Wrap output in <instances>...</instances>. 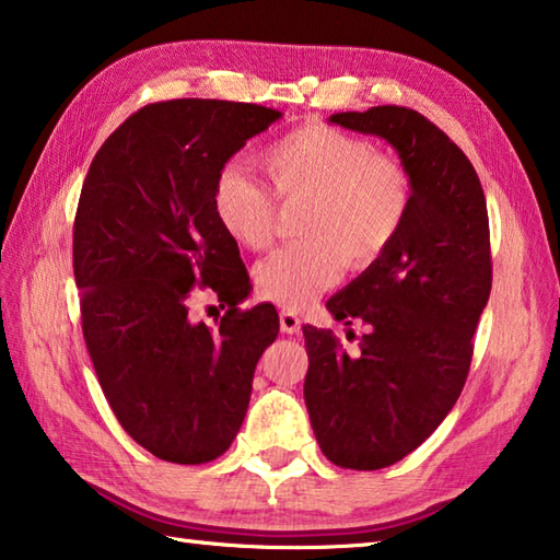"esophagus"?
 Masks as SVG:
<instances>
[{
    "mask_svg": "<svg viewBox=\"0 0 560 560\" xmlns=\"http://www.w3.org/2000/svg\"><path fill=\"white\" fill-rule=\"evenodd\" d=\"M279 324H281V330L283 334H299L301 330V318H299V314L296 311H289V308H283L281 314H279Z\"/></svg>",
    "mask_w": 560,
    "mask_h": 560,
    "instance_id": "esophagus-1",
    "label": "esophagus"
}]
</instances>
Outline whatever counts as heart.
<instances>
[{
  "mask_svg": "<svg viewBox=\"0 0 560 560\" xmlns=\"http://www.w3.org/2000/svg\"><path fill=\"white\" fill-rule=\"evenodd\" d=\"M259 163L281 200H308L301 220L306 240L281 246L257 264V287L287 308H303L336 287L343 264L365 269L383 257L412 207V179L363 138L311 122L264 150ZM212 212L244 249H264L277 224V200L236 165L220 170Z\"/></svg>",
  "mask_w": 560,
  "mask_h": 560,
  "instance_id": "1",
  "label": "heart"
}]
</instances>
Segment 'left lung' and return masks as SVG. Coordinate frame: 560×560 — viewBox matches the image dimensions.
<instances>
[{
    "mask_svg": "<svg viewBox=\"0 0 560 560\" xmlns=\"http://www.w3.org/2000/svg\"><path fill=\"white\" fill-rule=\"evenodd\" d=\"M328 120L387 140L412 179L397 240L326 303L336 320L365 326L358 353L303 326V397L320 452L373 471L420 447L457 402L491 291L489 214L467 155L417 110L375 106Z\"/></svg>",
    "mask_w": 560,
    "mask_h": 560,
    "instance_id": "8db88e82",
    "label": "left lung"
}]
</instances>
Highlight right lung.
<instances>
[{
  "label": "right lung",
  "mask_w": 560,
  "mask_h": 560,
  "mask_svg": "<svg viewBox=\"0 0 560 560\" xmlns=\"http://www.w3.org/2000/svg\"><path fill=\"white\" fill-rule=\"evenodd\" d=\"M281 113L254 103H150L101 145L73 222L81 324L103 395L158 459L205 464L230 450L254 368L279 336L249 296L240 246L212 212L220 170ZM195 288L228 306L217 329L188 318Z\"/></svg>",
  "instance_id": "obj_1"
}]
</instances>
